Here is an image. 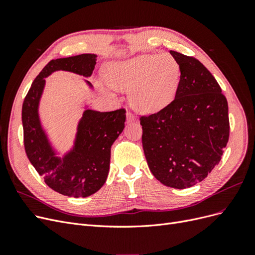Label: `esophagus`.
Returning a JSON list of instances; mask_svg holds the SVG:
<instances>
[{"instance_id":"1","label":"esophagus","mask_w":255,"mask_h":255,"mask_svg":"<svg viewBox=\"0 0 255 255\" xmlns=\"http://www.w3.org/2000/svg\"><path fill=\"white\" fill-rule=\"evenodd\" d=\"M134 120H135V118L133 117V115L130 114V113H128V114H127V122L129 123V122H132V121H134Z\"/></svg>"}]
</instances>
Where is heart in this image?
I'll return each mask as SVG.
<instances>
[{
    "label": "heart",
    "instance_id": "obj_1",
    "mask_svg": "<svg viewBox=\"0 0 255 255\" xmlns=\"http://www.w3.org/2000/svg\"><path fill=\"white\" fill-rule=\"evenodd\" d=\"M103 76L112 88L129 91V103L137 112L150 114L172 102L181 69L169 54H141L106 65Z\"/></svg>",
    "mask_w": 255,
    "mask_h": 255
}]
</instances>
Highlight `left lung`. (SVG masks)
Wrapping results in <instances>:
<instances>
[{
	"instance_id": "obj_1",
	"label": "left lung",
	"mask_w": 255,
	"mask_h": 255,
	"mask_svg": "<svg viewBox=\"0 0 255 255\" xmlns=\"http://www.w3.org/2000/svg\"><path fill=\"white\" fill-rule=\"evenodd\" d=\"M181 76L173 101L140 117L142 146L152 174L168 187L203 181L219 164L230 135L227 98L212 73L194 57L175 51Z\"/></svg>"
}]
</instances>
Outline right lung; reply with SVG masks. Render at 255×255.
<instances>
[{"label":"right lung","mask_w":255,"mask_h":255,"mask_svg":"<svg viewBox=\"0 0 255 255\" xmlns=\"http://www.w3.org/2000/svg\"><path fill=\"white\" fill-rule=\"evenodd\" d=\"M96 54L53 59L30 86L22 105V125L26 155L45 184L59 194L86 198L101 188L109 175L111 148L125 128L126 110L101 113L84 111L76 128L73 146L64 156L53 148L39 117V104L45 78L55 71H68L89 78ZM89 88L92 85L85 80Z\"/></svg>","instance_id":"right-lung-1"}]
</instances>
